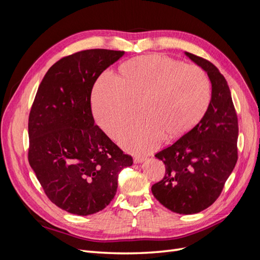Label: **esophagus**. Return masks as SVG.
I'll use <instances>...</instances> for the list:
<instances>
[{
    "label": "esophagus",
    "instance_id": "1",
    "mask_svg": "<svg viewBox=\"0 0 260 260\" xmlns=\"http://www.w3.org/2000/svg\"><path fill=\"white\" fill-rule=\"evenodd\" d=\"M144 159H145V157L143 155H136L135 158H133L135 162H142Z\"/></svg>",
    "mask_w": 260,
    "mask_h": 260
}]
</instances>
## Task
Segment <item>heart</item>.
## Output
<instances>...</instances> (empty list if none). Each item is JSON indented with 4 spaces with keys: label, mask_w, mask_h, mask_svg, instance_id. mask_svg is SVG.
<instances>
[{
    "label": "heart",
    "mask_w": 260,
    "mask_h": 260,
    "mask_svg": "<svg viewBox=\"0 0 260 260\" xmlns=\"http://www.w3.org/2000/svg\"><path fill=\"white\" fill-rule=\"evenodd\" d=\"M210 85L204 70L160 54L132 58L120 67V76H102L93 90L92 104L100 127L116 138L135 117L143 118L119 135L121 145L144 153L164 136H183L206 112Z\"/></svg>",
    "instance_id": "obj_1"
}]
</instances>
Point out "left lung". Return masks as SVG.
Returning <instances> with one entry per match:
<instances>
[{
	"label": "left lung",
	"instance_id": "left-lung-1",
	"mask_svg": "<svg viewBox=\"0 0 260 260\" xmlns=\"http://www.w3.org/2000/svg\"><path fill=\"white\" fill-rule=\"evenodd\" d=\"M207 73L211 100L199 123L174 144L155 154L166 167L152 185L154 198L181 215L208 208L221 194L238 161L239 123L224 77L209 60L185 53Z\"/></svg>",
	"mask_w": 260,
	"mask_h": 260
}]
</instances>
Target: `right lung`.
<instances>
[{
    "instance_id": "add662e5",
    "label": "right lung",
    "mask_w": 260,
    "mask_h": 260,
    "mask_svg": "<svg viewBox=\"0 0 260 260\" xmlns=\"http://www.w3.org/2000/svg\"><path fill=\"white\" fill-rule=\"evenodd\" d=\"M123 54L93 49L60 58L45 74L30 109L29 164L49 200L70 214L104 209L119 172L133 164L94 123L91 109L94 83Z\"/></svg>"
}]
</instances>
